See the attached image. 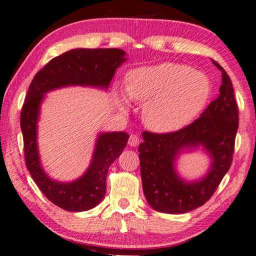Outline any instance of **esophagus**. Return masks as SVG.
<instances>
[{"label":"esophagus","instance_id":"34e87169","mask_svg":"<svg viewBox=\"0 0 256 256\" xmlns=\"http://www.w3.org/2000/svg\"><path fill=\"white\" fill-rule=\"evenodd\" d=\"M138 143H140L138 136L135 135V134H132L130 137H129V140H128L129 146H136Z\"/></svg>","mask_w":256,"mask_h":256}]
</instances>
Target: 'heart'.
Here are the masks:
<instances>
[{
  "mask_svg": "<svg viewBox=\"0 0 256 256\" xmlns=\"http://www.w3.org/2000/svg\"><path fill=\"white\" fill-rule=\"evenodd\" d=\"M127 90L135 100L146 102L143 120L148 127L168 132L184 127L201 112L211 84L204 74L190 66L165 62L132 72Z\"/></svg>",
  "mask_w": 256,
  "mask_h": 256,
  "instance_id": "1",
  "label": "heart"
}]
</instances>
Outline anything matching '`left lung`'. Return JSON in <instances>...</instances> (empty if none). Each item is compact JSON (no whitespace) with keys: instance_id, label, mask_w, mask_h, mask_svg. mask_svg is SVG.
<instances>
[{"instance_id":"1","label":"left lung","mask_w":256,"mask_h":256,"mask_svg":"<svg viewBox=\"0 0 256 256\" xmlns=\"http://www.w3.org/2000/svg\"><path fill=\"white\" fill-rule=\"evenodd\" d=\"M222 72L220 94L190 124L171 132H144L138 146L143 192L151 208L166 214H184L204 204L230 170L234 152L239 112L234 90L226 72ZM203 145L213 157L210 171L202 180L188 184L174 170L181 150Z\"/></svg>"}]
</instances>
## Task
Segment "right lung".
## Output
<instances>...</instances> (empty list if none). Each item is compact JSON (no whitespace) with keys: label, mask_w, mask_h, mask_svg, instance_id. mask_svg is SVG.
<instances>
[{"label":"right lung","mask_w":256,"mask_h":256,"mask_svg":"<svg viewBox=\"0 0 256 256\" xmlns=\"http://www.w3.org/2000/svg\"><path fill=\"white\" fill-rule=\"evenodd\" d=\"M118 48H77L52 58L33 77L20 112L25 164L32 179L46 198L66 211H85L99 204L106 192L110 164L126 148L127 132H105L98 136L94 159L86 173L70 184L50 179L40 166L36 149V121L44 94L66 85H91L107 88L116 70L126 61Z\"/></svg>","instance_id":"add662e5"}]
</instances>
